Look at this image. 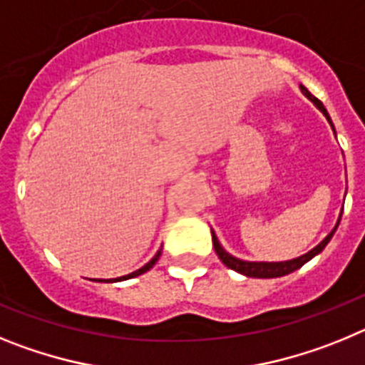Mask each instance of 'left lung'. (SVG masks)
Masks as SVG:
<instances>
[{"mask_svg":"<svg viewBox=\"0 0 365 365\" xmlns=\"http://www.w3.org/2000/svg\"><path fill=\"white\" fill-rule=\"evenodd\" d=\"M299 89H302L303 95L307 96V98L311 100V102L316 106V108H318L322 113H324L325 118H327L329 124H331V128H333V131H334V125H333V122H331V117H329V113H327V109L324 108V104H322L320 100L316 98L314 95H311V93H309V89L305 86H299ZM340 217H341V214H340ZM338 225H340V219H338V221H336V227H334L333 230L329 232L327 237H325V240L322 241V243L318 245V247H314V248H312V250H309L307 254H303V256L296 257V259L276 261V263H274V261H272V263H267V261H243V259H237V257L230 256V254H228L227 250H225V248L221 247V243H219L217 235H215L214 230H212V241H214L215 254H217L219 259H221L222 263H225V265L228 267V269H232V270H235V272L243 274V276H248V278H279V276H287V274L294 272V270H298L299 267L305 265V263H307L309 259H312V257H314L316 254H320L322 250H324V248H325V245H327L329 241H331V237H333L334 232H336Z\"/></svg>","mask_w":365,"mask_h":365,"instance_id":"left-lung-1","label":"left lung"}]
</instances>
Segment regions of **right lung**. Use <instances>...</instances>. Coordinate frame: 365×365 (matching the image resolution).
<instances>
[{"label":"right lung","instance_id":"add662e5","mask_svg":"<svg viewBox=\"0 0 365 365\" xmlns=\"http://www.w3.org/2000/svg\"><path fill=\"white\" fill-rule=\"evenodd\" d=\"M159 257H160V250L157 254H155L153 257H151V261H148L146 265L144 267H140V269L138 270H135V272H131V274H128V276H122V278H115V279H109V282H124V279H131V278H137V276H140V274H144V272H148V270L151 269V267L155 265V263H157V261H159Z\"/></svg>","mask_w":365,"mask_h":365}]
</instances>
